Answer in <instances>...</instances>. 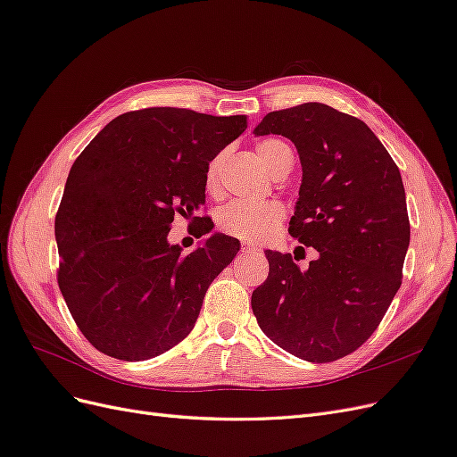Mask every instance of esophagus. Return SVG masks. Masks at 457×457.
I'll use <instances>...</instances> for the list:
<instances>
[{"label": "esophagus", "instance_id": "obj_1", "mask_svg": "<svg viewBox=\"0 0 457 457\" xmlns=\"http://www.w3.org/2000/svg\"><path fill=\"white\" fill-rule=\"evenodd\" d=\"M242 252H244V253H257L259 247H257L255 244H245V242H244V244H242Z\"/></svg>", "mask_w": 457, "mask_h": 457}]
</instances>
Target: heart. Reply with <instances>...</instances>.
<instances>
[{"label":"heart","mask_w":457,"mask_h":457,"mask_svg":"<svg viewBox=\"0 0 457 457\" xmlns=\"http://www.w3.org/2000/svg\"><path fill=\"white\" fill-rule=\"evenodd\" d=\"M255 154L262 165L276 177L289 162H294L292 150L280 139H262L255 145ZM225 163V152H219L217 156L205 165L204 173V188L212 198L223 195L220 188V170ZM286 217L284 205L278 202H232L220 207L217 213V228L227 237L238 238L244 242H265L278 232L282 220Z\"/></svg>","instance_id":"1"}]
</instances>
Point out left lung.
I'll return each instance as SVG.
<instances>
[{
	"mask_svg": "<svg viewBox=\"0 0 457 457\" xmlns=\"http://www.w3.org/2000/svg\"><path fill=\"white\" fill-rule=\"evenodd\" d=\"M297 146L303 183L287 232L318 259L301 270L265 252L269 276L252 294L270 341L309 362H334L370 339L403 284L410 244L406 192L395 160L362 120L322 103L269 112L255 135Z\"/></svg>",
	"mask_w": 457,
	"mask_h": 457,
	"instance_id": "8db88e82",
	"label": "left lung"
}]
</instances>
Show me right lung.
Listing matches in <instances>:
<instances>
[{
    "label": "right lung",
    "mask_w": 457,
    "mask_h": 457,
    "mask_svg": "<svg viewBox=\"0 0 457 457\" xmlns=\"http://www.w3.org/2000/svg\"><path fill=\"white\" fill-rule=\"evenodd\" d=\"M247 128L245 116L152 106L114 118L76 158L54 215L57 282L81 334L139 362L181 343L215 276L240 250L213 234L192 253L168 244L175 215L212 230L205 165Z\"/></svg>",
    "instance_id": "right-lung-1"
}]
</instances>
